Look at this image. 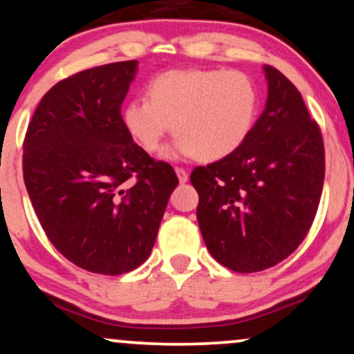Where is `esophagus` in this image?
<instances>
[{"label": "esophagus", "instance_id": "1", "mask_svg": "<svg viewBox=\"0 0 354 354\" xmlns=\"http://www.w3.org/2000/svg\"><path fill=\"white\" fill-rule=\"evenodd\" d=\"M174 171H176L178 180H180V183H183V185H185V183H187V180H189V174H187V171H186L185 168L176 167V168H174Z\"/></svg>", "mask_w": 354, "mask_h": 354}]
</instances>
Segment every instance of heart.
Listing matches in <instances>:
<instances>
[{
    "mask_svg": "<svg viewBox=\"0 0 354 354\" xmlns=\"http://www.w3.org/2000/svg\"><path fill=\"white\" fill-rule=\"evenodd\" d=\"M259 91L254 80L239 70H169L156 75L147 97L124 106L122 124L149 153L178 133L167 150L169 158L198 156L216 162L247 142L257 122Z\"/></svg>",
    "mask_w": 354,
    "mask_h": 354,
    "instance_id": "heart-1",
    "label": "heart"
}]
</instances>
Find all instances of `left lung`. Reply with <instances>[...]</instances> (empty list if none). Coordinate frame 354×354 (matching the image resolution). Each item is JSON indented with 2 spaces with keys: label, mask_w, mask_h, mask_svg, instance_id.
<instances>
[{
  "label": "left lung",
  "mask_w": 354,
  "mask_h": 354,
  "mask_svg": "<svg viewBox=\"0 0 354 354\" xmlns=\"http://www.w3.org/2000/svg\"><path fill=\"white\" fill-rule=\"evenodd\" d=\"M266 107L234 153L191 173L209 253L236 272H257L294 253L310 230L325 178L319 124L301 93L265 65Z\"/></svg>",
  "instance_id": "8db88e82"
}]
</instances>
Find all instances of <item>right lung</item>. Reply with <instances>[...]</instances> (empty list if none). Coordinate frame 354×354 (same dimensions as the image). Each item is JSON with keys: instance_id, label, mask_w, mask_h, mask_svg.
Listing matches in <instances>:
<instances>
[{"instance_id": "1", "label": "right lung", "mask_w": 354, "mask_h": 354, "mask_svg": "<svg viewBox=\"0 0 354 354\" xmlns=\"http://www.w3.org/2000/svg\"><path fill=\"white\" fill-rule=\"evenodd\" d=\"M137 60L75 73L52 86L28 125L22 173L52 245L97 274L118 276L150 257L168 199L171 165L156 162L122 124Z\"/></svg>"}]
</instances>
